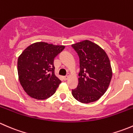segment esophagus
I'll return each mask as SVG.
<instances>
[{
    "instance_id": "obj_1",
    "label": "esophagus",
    "mask_w": 133,
    "mask_h": 133,
    "mask_svg": "<svg viewBox=\"0 0 133 133\" xmlns=\"http://www.w3.org/2000/svg\"><path fill=\"white\" fill-rule=\"evenodd\" d=\"M69 75H66V76H64V77H63V79H64V80H67L68 79V78H69Z\"/></svg>"
}]
</instances>
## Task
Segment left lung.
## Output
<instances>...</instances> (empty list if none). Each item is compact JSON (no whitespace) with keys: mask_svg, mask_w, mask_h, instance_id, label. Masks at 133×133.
I'll return each mask as SVG.
<instances>
[{"mask_svg":"<svg viewBox=\"0 0 133 133\" xmlns=\"http://www.w3.org/2000/svg\"><path fill=\"white\" fill-rule=\"evenodd\" d=\"M71 46L80 59L78 84L72 95L84 104L96 101L108 89L112 78L109 58L102 48L88 40Z\"/></svg>","mask_w":133,"mask_h":133,"instance_id":"8db88e82","label":"left lung"}]
</instances>
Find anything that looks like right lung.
Masks as SVG:
<instances>
[{
  "label": "right lung",
  "mask_w": 133,
  "mask_h": 133,
  "mask_svg": "<svg viewBox=\"0 0 133 133\" xmlns=\"http://www.w3.org/2000/svg\"><path fill=\"white\" fill-rule=\"evenodd\" d=\"M64 48L40 42L29 45L18 57V78L29 96L45 100L55 92L61 81L55 75L53 62Z\"/></svg>",
  "instance_id": "right-lung-1"
}]
</instances>
